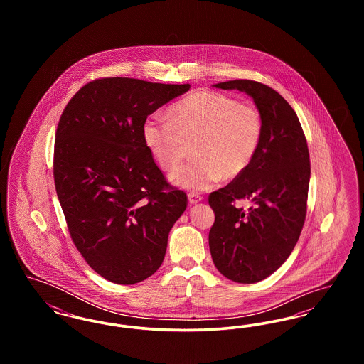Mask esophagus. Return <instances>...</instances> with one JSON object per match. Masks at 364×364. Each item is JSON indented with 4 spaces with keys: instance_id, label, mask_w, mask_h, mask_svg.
I'll return each mask as SVG.
<instances>
[{
    "instance_id": "34e87169",
    "label": "esophagus",
    "mask_w": 364,
    "mask_h": 364,
    "mask_svg": "<svg viewBox=\"0 0 364 364\" xmlns=\"http://www.w3.org/2000/svg\"><path fill=\"white\" fill-rule=\"evenodd\" d=\"M202 200H203V198L199 193H195V192L188 193V202H190L191 205H196V203H199Z\"/></svg>"
}]
</instances>
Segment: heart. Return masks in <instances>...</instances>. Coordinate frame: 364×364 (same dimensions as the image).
<instances>
[{"label": "heart", "mask_w": 364, "mask_h": 364, "mask_svg": "<svg viewBox=\"0 0 364 364\" xmlns=\"http://www.w3.org/2000/svg\"><path fill=\"white\" fill-rule=\"evenodd\" d=\"M144 143L164 171H173L193 143V161L171 174V183L203 191L224 177L233 180L252 164L263 139V119L252 105L217 92L198 91L174 104L169 119L149 116L141 128Z\"/></svg>", "instance_id": "b5f03b06"}]
</instances>
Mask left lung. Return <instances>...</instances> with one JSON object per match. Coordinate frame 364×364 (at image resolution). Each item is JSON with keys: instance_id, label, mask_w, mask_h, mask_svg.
Segmentation results:
<instances>
[{"instance_id": "1", "label": "left lung", "mask_w": 364, "mask_h": 364, "mask_svg": "<svg viewBox=\"0 0 364 364\" xmlns=\"http://www.w3.org/2000/svg\"><path fill=\"white\" fill-rule=\"evenodd\" d=\"M214 87L245 92L263 119V139L250 168L208 196L215 214L208 233L215 267L235 282L254 284L288 259L304 225L311 173L307 140L292 106L276 90L254 80ZM242 198L253 206L237 207Z\"/></svg>"}]
</instances>
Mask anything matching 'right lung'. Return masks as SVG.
Here are the masks:
<instances>
[{
	"label": "right lung",
	"instance_id": "add662e5",
	"mask_svg": "<svg viewBox=\"0 0 364 364\" xmlns=\"http://www.w3.org/2000/svg\"><path fill=\"white\" fill-rule=\"evenodd\" d=\"M190 85L106 77L65 106L54 141V184L70 237L92 270L122 285L153 276L187 208L147 149L143 122Z\"/></svg>",
	"mask_w": 364,
	"mask_h": 364
}]
</instances>
